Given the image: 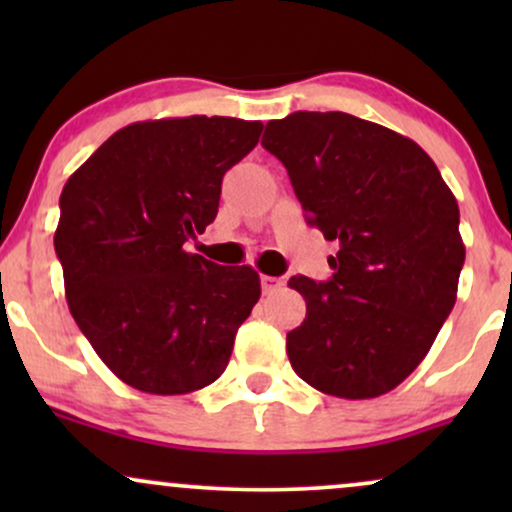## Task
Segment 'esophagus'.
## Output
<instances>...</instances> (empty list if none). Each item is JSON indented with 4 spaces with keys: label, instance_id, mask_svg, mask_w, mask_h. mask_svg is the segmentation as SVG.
<instances>
[{
    "label": "esophagus",
    "instance_id": "esophagus-1",
    "mask_svg": "<svg viewBox=\"0 0 512 512\" xmlns=\"http://www.w3.org/2000/svg\"><path fill=\"white\" fill-rule=\"evenodd\" d=\"M260 281H262V291H264V293H274V291H279L281 286H284V279H279V276L262 274Z\"/></svg>",
    "mask_w": 512,
    "mask_h": 512
}]
</instances>
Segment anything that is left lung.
I'll return each instance as SVG.
<instances>
[{
  "instance_id": "8db88e82",
  "label": "left lung",
  "mask_w": 512,
  "mask_h": 512,
  "mask_svg": "<svg viewBox=\"0 0 512 512\" xmlns=\"http://www.w3.org/2000/svg\"><path fill=\"white\" fill-rule=\"evenodd\" d=\"M262 146L337 240L330 281L291 276L305 320L286 334L298 378L344 399L395 390L436 342L464 264L457 199L419 144L349 113L267 122Z\"/></svg>"
}]
</instances>
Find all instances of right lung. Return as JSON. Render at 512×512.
<instances>
[{
	"instance_id": "right-lung-1",
	"label": "right lung",
	"mask_w": 512,
	"mask_h": 512,
	"mask_svg": "<svg viewBox=\"0 0 512 512\" xmlns=\"http://www.w3.org/2000/svg\"><path fill=\"white\" fill-rule=\"evenodd\" d=\"M262 122L166 117L117 129L64 185L55 252L69 310L122 383L187 395L226 370L260 274L185 243L216 219L221 180Z\"/></svg>"
}]
</instances>
